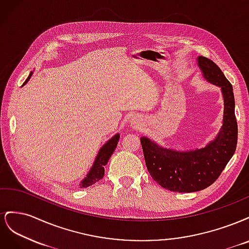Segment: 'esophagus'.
<instances>
[{"instance_id":"34e87169","label":"esophagus","mask_w":249,"mask_h":249,"mask_svg":"<svg viewBox=\"0 0 249 249\" xmlns=\"http://www.w3.org/2000/svg\"><path fill=\"white\" fill-rule=\"evenodd\" d=\"M131 124L134 127H136V129H138V127H140L142 125V123H141V120L139 119V117L134 116V117L131 118Z\"/></svg>"}]
</instances>
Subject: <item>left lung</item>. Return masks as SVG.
<instances>
[{
  "mask_svg": "<svg viewBox=\"0 0 249 249\" xmlns=\"http://www.w3.org/2000/svg\"><path fill=\"white\" fill-rule=\"evenodd\" d=\"M197 64L203 78L221 88L223 123L216 138L206 147L187 152L164 148L147 137L140 138L150 177L164 189L173 192H195L212 185L237 147L238 125L232 86L212 60L199 56Z\"/></svg>",
  "mask_w": 249,
  "mask_h": 249,
  "instance_id": "8db88e82",
  "label": "left lung"
}]
</instances>
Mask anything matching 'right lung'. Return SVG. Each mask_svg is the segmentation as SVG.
<instances>
[{"instance_id": "add662e5", "label": "right lung", "mask_w": 249, "mask_h": 249, "mask_svg": "<svg viewBox=\"0 0 249 249\" xmlns=\"http://www.w3.org/2000/svg\"><path fill=\"white\" fill-rule=\"evenodd\" d=\"M32 73H33L32 71L30 72L29 77L27 78V80L24 83V85L30 80V78H31ZM118 140H119V134H116L101 147V149L99 150V153H97V156L93 162L92 167L90 168L89 172L87 173V176L83 178L81 180V183L79 184L80 188H87L89 186L95 184L96 182H99L100 179H102L104 178V175H105L104 166L108 163L110 157L112 156L113 152H114V149L116 148Z\"/></svg>"}]
</instances>
